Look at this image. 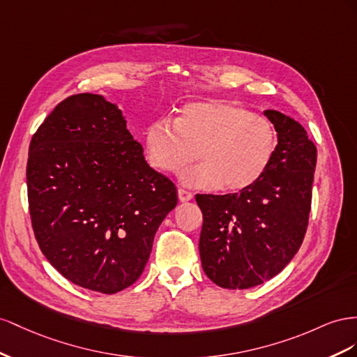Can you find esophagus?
<instances>
[{"mask_svg":"<svg viewBox=\"0 0 357 357\" xmlns=\"http://www.w3.org/2000/svg\"><path fill=\"white\" fill-rule=\"evenodd\" d=\"M178 197L181 202H190L192 199V192L184 190V188H179L178 190Z\"/></svg>","mask_w":357,"mask_h":357,"instance_id":"34e87169","label":"esophagus"}]
</instances>
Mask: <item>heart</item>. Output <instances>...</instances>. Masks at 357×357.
<instances>
[{
  "instance_id": "obj_1",
  "label": "heart",
  "mask_w": 357,
  "mask_h": 357,
  "mask_svg": "<svg viewBox=\"0 0 357 357\" xmlns=\"http://www.w3.org/2000/svg\"><path fill=\"white\" fill-rule=\"evenodd\" d=\"M278 146V131L266 116L227 100L187 103L175 121L161 118L145 133L146 158L161 173H176L196 188L241 191L266 173Z\"/></svg>"
}]
</instances>
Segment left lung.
Returning <instances> with one entry per match:
<instances>
[{"instance_id":"left-lung-1","label":"left lung","mask_w":357,"mask_h":357,"mask_svg":"<svg viewBox=\"0 0 357 357\" xmlns=\"http://www.w3.org/2000/svg\"><path fill=\"white\" fill-rule=\"evenodd\" d=\"M278 131L266 173L231 195H196L203 213L202 268L222 289L259 286L287 266L308 227L317 148L278 110H264Z\"/></svg>"}]
</instances>
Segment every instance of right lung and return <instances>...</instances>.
<instances>
[{
  "mask_svg": "<svg viewBox=\"0 0 357 357\" xmlns=\"http://www.w3.org/2000/svg\"><path fill=\"white\" fill-rule=\"evenodd\" d=\"M28 208L40 250L77 286L112 294L144 272L178 191L149 167L122 112L97 94L61 101L33 135Z\"/></svg>",
  "mask_w": 357,
  "mask_h": 357,
  "instance_id": "right-lung-1",
  "label": "right lung"
}]
</instances>
